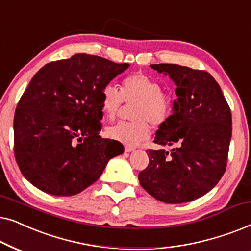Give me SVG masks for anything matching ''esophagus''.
I'll list each match as a JSON object with an SVG mask.
<instances>
[{
    "label": "esophagus",
    "mask_w": 251,
    "mask_h": 251,
    "mask_svg": "<svg viewBox=\"0 0 251 251\" xmlns=\"http://www.w3.org/2000/svg\"><path fill=\"white\" fill-rule=\"evenodd\" d=\"M133 150H135V147H132V146H125V151H126V152H128V153L132 152Z\"/></svg>",
    "instance_id": "34e87169"
}]
</instances>
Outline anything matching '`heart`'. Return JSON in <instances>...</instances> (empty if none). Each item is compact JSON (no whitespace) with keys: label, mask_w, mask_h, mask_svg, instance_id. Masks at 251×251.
I'll use <instances>...</instances> for the list:
<instances>
[{"label":"heart","mask_w":251,"mask_h":251,"mask_svg":"<svg viewBox=\"0 0 251 251\" xmlns=\"http://www.w3.org/2000/svg\"><path fill=\"white\" fill-rule=\"evenodd\" d=\"M133 104L131 122H120L105 130L109 139L126 146H136L149 138L151 128L162 126L171 113V100L161 90L159 82L142 72L130 74L121 81L120 91L108 84L101 90L100 107L105 118L113 120L122 102Z\"/></svg>","instance_id":"obj_1"}]
</instances>
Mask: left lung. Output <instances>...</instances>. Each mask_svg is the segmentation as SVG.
<instances>
[{
    "label": "left lung",
    "instance_id": "obj_1",
    "mask_svg": "<svg viewBox=\"0 0 251 251\" xmlns=\"http://www.w3.org/2000/svg\"><path fill=\"white\" fill-rule=\"evenodd\" d=\"M151 67L169 75L177 100L149 150V166L138 175L146 192L166 203L193 201L214 188L226 170L232 114L221 87L208 72L176 64Z\"/></svg>",
    "mask_w": 251,
    "mask_h": 251
}]
</instances>
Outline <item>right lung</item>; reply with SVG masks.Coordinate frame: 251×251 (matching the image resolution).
<instances>
[{
  "mask_svg": "<svg viewBox=\"0 0 251 251\" xmlns=\"http://www.w3.org/2000/svg\"><path fill=\"white\" fill-rule=\"evenodd\" d=\"M129 64L77 53L34 75L17 105L13 151L20 171L39 190L75 195L100 177L122 144L99 136L101 90Z\"/></svg>",
  "mask_w": 251,
  "mask_h": 251,
  "instance_id": "add662e5",
  "label": "right lung"
}]
</instances>
